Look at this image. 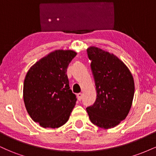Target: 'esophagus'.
Returning a JSON list of instances; mask_svg holds the SVG:
<instances>
[{
  "label": "esophagus",
  "instance_id": "esophagus-1",
  "mask_svg": "<svg viewBox=\"0 0 156 156\" xmlns=\"http://www.w3.org/2000/svg\"><path fill=\"white\" fill-rule=\"evenodd\" d=\"M77 98H78V101H81L82 98H83V94H82V93H78V94H77Z\"/></svg>",
  "mask_w": 156,
  "mask_h": 156
}]
</instances>
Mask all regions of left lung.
<instances>
[{
	"label": "left lung",
	"mask_w": 156,
	"mask_h": 156,
	"mask_svg": "<svg viewBox=\"0 0 156 156\" xmlns=\"http://www.w3.org/2000/svg\"><path fill=\"white\" fill-rule=\"evenodd\" d=\"M87 52L97 91L96 101L87 112L94 125L105 129L114 128L129 113L135 90L133 78L112 53L95 47Z\"/></svg>",
	"instance_id": "left-lung-1"
}]
</instances>
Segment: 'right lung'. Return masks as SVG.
<instances>
[{
	"mask_svg": "<svg viewBox=\"0 0 156 156\" xmlns=\"http://www.w3.org/2000/svg\"><path fill=\"white\" fill-rule=\"evenodd\" d=\"M77 53L58 50L41 58L27 73L23 99L31 119L43 128H56L69 119L77 98L67 70Z\"/></svg>",
	"mask_w": 156,
	"mask_h": 156,
	"instance_id": "1",
	"label": "right lung"
}]
</instances>
